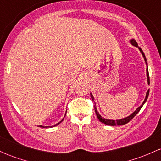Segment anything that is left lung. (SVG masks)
Returning <instances> with one entry per match:
<instances>
[{"instance_id":"1","label":"left lung","mask_w":161,"mask_h":161,"mask_svg":"<svg viewBox=\"0 0 161 161\" xmlns=\"http://www.w3.org/2000/svg\"><path fill=\"white\" fill-rule=\"evenodd\" d=\"M130 42H131V44L132 45V46H134L135 47H137V48H138L139 51L141 52V53H142V55H143L144 57V61H145V63H146V65H147V69H146V72H147V84H150V78H149V73H148V68H147V59H146L145 58V55H144L143 51L142 50V48H140V47H138V43H137V42L135 40V39H131L130 40ZM149 90H148L147 91V93H146V97H145V99H144V100L143 101V103H142V104L139 107L137 108L136 109H135V111L134 113H131V115H129V116L125 117V118H123V119H116V120H113V119H105L103 117H102L100 115V113H99V112L97 111V106H96V103H94V109H95V112H96V114H97V118H98V119L101 122H103V123L107 125H111V126H114V125H125L126 123H128V122H130L131 119H132L133 118L138 114V113L139 111H140V109H142V106H144V103L146 102L147 100V97H148V95H149ZM90 97H91V99L93 100V101L94 100V98H93V96L92 95V93H90Z\"/></svg>"}]
</instances>
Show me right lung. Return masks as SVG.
Instances as JSON below:
<instances>
[{"instance_id":"right-lung-1","label":"right lung","mask_w":161,"mask_h":161,"mask_svg":"<svg viewBox=\"0 0 161 161\" xmlns=\"http://www.w3.org/2000/svg\"><path fill=\"white\" fill-rule=\"evenodd\" d=\"M66 115V114H65ZM64 120V119H61V121H60V122H58V123H57V124H55V125H52V126H42V125H39V127H42V128H52V127H55V126H56V125H58V124H60L61 122H62V121Z\"/></svg>"}]
</instances>
